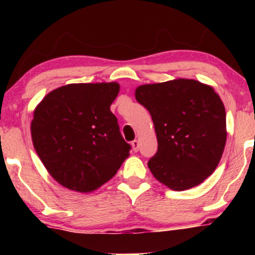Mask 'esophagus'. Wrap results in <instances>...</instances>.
Wrapping results in <instances>:
<instances>
[{
	"label": "esophagus",
	"mask_w": 255,
	"mask_h": 255,
	"mask_svg": "<svg viewBox=\"0 0 255 255\" xmlns=\"http://www.w3.org/2000/svg\"><path fill=\"white\" fill-rule=\"evenodd\" d=\"M131 147H133L134 152L139 151V141H137V140H133V141H131Z\"/></svg>",
	"instance_id": "esophagus-1"
}]
</instances>
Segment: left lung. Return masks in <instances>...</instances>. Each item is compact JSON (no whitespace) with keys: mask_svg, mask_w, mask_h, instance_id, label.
<instances>
[{"mask_svg":"<svg viewBox=\"0 0 255 255\" xmlns=\"http://www.w3.org/2000/svg\"><path fill=\"white\" fill-rule=\"evenodd\" d=\"M135 98L151 114L158 150L147 165L174 191L198 186L217 168L227 140V119L212 87L189 79L142 85Z\"/></svg>","mask_w":255,"mask_h":255,"instance_id":"left-lung-1","label":"left lung"}]
</instances>
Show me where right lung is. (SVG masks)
Masks as SVG:
<instances>
[{"instance_id":"obj_1","label":"right lung","mask_w":255,"mask_h":255,"mask_svg":"<svg viewBox=\"0 0 255 255\" xmlns=\"http://www.w3.org/2000/svg\"><path fill=\"white\" fill-rule=\"evenodd\" d=\"M119 84H71L51 91L33 114V146L58 183L92 192L115 176L130 151L110 105Z\"/></svg>"}]
</instances>
